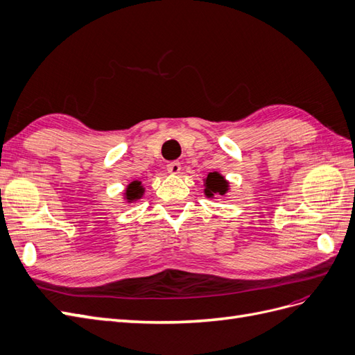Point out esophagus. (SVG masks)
<instances>
[{
    "instance_id": "esophagus-1",
    "label": "esophagus",
    "mask_w": 355,
    "mask_h": 355,
    "mask_svg": "<svg viewBox=\"0 0 355 355\" xmlns=\"http://www.w3.org/2000/svg\"><path fill=\"white\" fill-rule=\"evenodd\" d=\"M180 163H178V161H173V163H168L167 164V171L170 175H178L180 173Z\"/></svg>"
}]
</instances>
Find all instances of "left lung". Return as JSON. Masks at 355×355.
I'll return each instance as SVG.
<instances>
[{
  "label": "left lung",
  "instance_id": "left-lung-1",
  "mask_svg": "<svg viewBox=\"0 0 355 355\" xmlns=\"http://www.w3.org/2000/svg\"><path fill=\"white\" fill-rule=\"evenodd\" d=\"M230 191V182L219 171H211L204 179V196L214 198V196H225Z\"/></svg>",
  "mask_w": 355,
  "mask_h": 355
}]
</instances>
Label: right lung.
<instances>
[{"mask_svg": "<svg viewBox=\"0 0 355 355\" xmlns=\"http://www.w3.org/2000/svg\"><path fill=\"white\" fill-rule=\"evenodd\" d=\"M145 194V188L142 185L141 180H132L130 184L127 185V188L123 192V198L127 204L135 202L137 200H141Z\"/></svg>", "mask_w": 355, "mask_h": 355, "instance_id": "add662e5", "label": "right lung"}]
</instances>
